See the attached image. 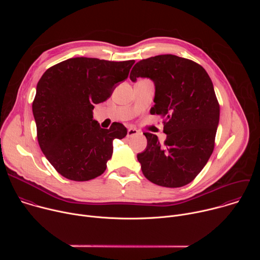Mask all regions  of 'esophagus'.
I'll return each mask as SVG.
<instances>
[{"label": "esophagus", "mask_w": 260, "mask_h": 260, "mask_svg": "<svg viewBox=\"0 0 260 260\" xmlns=\"http://www.w3.org/2000/svg\"><path fill=\"white\" fill-rule=\"evenodd\" d=\"M137 135H139V131H138V129H136V128H134V127H129V128L127 129V137H128V138H132V137L137 136Z\"/></svg>", "instance_id": "1"}]
</instances>
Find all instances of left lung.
<instances>
[{"label":"left lung","mask_w":260,"mask_h":260,"mask_svg":"<svg viewBox=\"0 0 260 260\" xmlns=\"http://www.w3.org/2000/svg\"><path fill=\"white\" fill-rule=\"evenodd\" d=\"M149 78L155 86L150 113L160 115L167 139L145 133L146 149L137 155L144 176L164 187L190 183L208 162L213 149L220 108L213 83L199 63L173 54L137 62L129 78Z\"/></svg>","instance_id":"1"}]
</instances>
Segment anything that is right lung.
I'll return each mask as SVG.
<instances>
[{"label": "right lung", "instance_id": "add662e5", "mask_svg": "<svg viewBox=\"0 0 260 260\" xmlns=\"http://www.w3.org/2000/svg\"><path fill=\"white\" fill-rule=\"evenodd\" d=\"M135 60L74 57L49 68L37 84L32 114L41 150L64 178L88 181L101 176L113 153V140L126 136L114 122L102 128L94 104L105 102L128 77Z\"/></svg>", "mask_w": 260, "mask_h": 260}]
</instances>
